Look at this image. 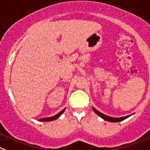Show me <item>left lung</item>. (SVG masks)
<instances>
[{
  "label": "left lung",
  "mask_w": 150,
  "mask_h": 150,
  "mask_svg": "<svg viewBox=\"0 0 150 150\" xmlns=\"http://www.w3.org/2000/svg\"><path fill=\"white\" fill-rule=\"evenodd\" d=\"M92 110H93V111H94L98 115L100 116L101 118H103V119L105 120V121H110V122H119V121H124V120H125L126 118H127V117H129V116H131L133 115V114H131V115H129L124 116V117H110V116L106 115L98 111L97 110H96L94 107H92Z\"/></svg>",
  "instance_id": "obj_1"
}]
</instances>
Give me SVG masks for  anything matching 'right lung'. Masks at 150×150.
<instances>
[{
  "label": "right lung",
  "instance_id": "obj_1",
  "mask_svg": "<svg viewBox=\"0 0 150 150\" xmlns=\"http://www.w3.org/2000/svg\"><path fill=\"white\" fill-rule=\"evenodd\" d=\"M65 111V109H64L63 110H61V112H60L59 113H58L57 115H55L52 116V117H43V118H41V119H40L39 121H54V120H56L57 118H58V117H60V116L61 115L64 113V112Z\"/></svg>",
  "mask_w": 150,
  "mask_h": 150
}]
</instances>
